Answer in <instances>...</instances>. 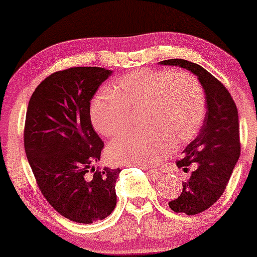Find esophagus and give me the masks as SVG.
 I'll list each match as a JSON object with an SVG mask.
<instances>
[{
    "instance_id": "34e87169",
    "label": "esophagus",
    "mask_w": 257,
    "mask_h": 257,
    "mask_svg": "<svg viewBox=\"0 0 257 257\" xmlns=\"http://www.w3.org/2000/svg\"><path fill=\"white\" fill-rule=\"evenodd\" d=\"M147 173L150 175L152 178L154 179H160L162 178V173L158 172V170H154V169H147Z\"/></svg>"
}]
</instances>
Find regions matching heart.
Returning <instances> with one entry per match:
<instances>
[{"mask_svg":"<svg viewBox=\"0 0 257 257\" xmlns=\"http://www.w3.org/2000/svg\"><path fill=\"white\" fill-rule=\"evenodd\" d=\"M144 109L148 132L128 134L108 145L107 155L115 164L149 167L167 157L179 143L190 141L205 115V93L196 77L169 69L132 71L115 88L99 90L90 103L93 126L105 138L124 133L131 113Z\"/></svg>","mask_w":257,"mask_h":257,"instance_id":"obj_1","label":"heart"}]
</instances>
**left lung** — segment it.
Segmentation results:
<instances>
[{"label": "left lung", "mask_w": 257, "mask_h": 257, "mask_svg": "<svg viewBox=\"0 0 257 257\" xmlns=\"http://www.w3.org/2000/svg\"><path fill=\"white\" fill-rule=\"evenodd\" d=\"M177 66L198 77L205 93L206 113L198 137L184 149L178 168L186 172L195 164L190 178L183 181L180 196L169 201L173 211L195 215L205 211L222 195L240 157L239 113L224 84L199 64L174 58L159 62Z\"/></svg>", "instance_id": "8db88e82"}]
</instances>
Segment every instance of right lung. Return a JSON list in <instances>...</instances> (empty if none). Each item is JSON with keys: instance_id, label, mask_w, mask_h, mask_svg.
<instances>
[{"instance_id": "1", "label": "right lung", "mask_w": 257, "mask_h": 257, "mask_svg": "<svg viewBox=\"0 0 257 257\" xmlns=\"http://www.w3.org/2000/svg\"><path fill=\"white\" fill-rule=\"evenodd\" d=\"M113 72L73 67L47 77L28 102L25 150L43 196L62 216L92 224L116 205L119 168L94 170L104 143L90 121V100Z\"/></svg>"}]
</instances>
